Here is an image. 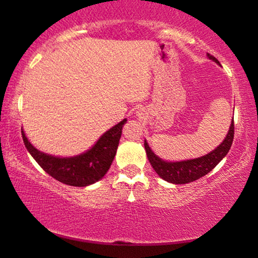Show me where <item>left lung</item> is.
<instances>
[{
  "mask_svg": "<svg viewBox=\"0 0 258 258\" xmlns=\"http://www.w3.org/2000/svg\"><path fill=\"white\" fill-rule=\"evenodd\" d=\"M208 57L213 59L216 63L218 62L217 58H215L213 55L208 54ZM235 134V125L234 119H232L230 130L227 134L223 142L218 146L216 149L211 151L206 156L195 158V160H188L182 162H165L157 157L148 146V143L144 141V148H146L148 160L150 164L153 165L154 170L161 176L164 181H168L175 184H185L196 181L203 176H206L208 172H210L220 162L223 160V157L230 150L232 141H234Z\"/></svg>",
  "mask_w": 258,
  "mask_h": 258,
  "instance_id": "8db88e82",
  "label": "left lung"
}]
</instances>
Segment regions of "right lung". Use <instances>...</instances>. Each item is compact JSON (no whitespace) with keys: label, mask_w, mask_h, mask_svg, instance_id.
Returning a JSON list of instances; mask_svg holds the SVG:
<instances>
[{"label":"right lung","mask_w":258,"mask_h":258,"mask_svg":"<svg viewBox=\"0 0 258 258\" xmlns=\"http://www.w3.org/2000/svg\"><path fill=\"white\" fill-rule=\"evenodd\" d=\"M124 118L100 137L87 153L75 157L59 158L38 151L30 144L22 130L26 148L43 170L57 181L73 186H87L97 182L110 168L117 150Z\"/></svg>","instance_id":"obj_1"}]
</instances>
